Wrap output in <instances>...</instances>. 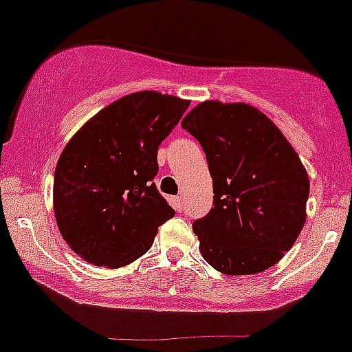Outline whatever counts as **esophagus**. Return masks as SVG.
Returning a JSON list of instances; mask_svg holds the SVG:
<instances>
[{"label": "esophagus", "instance_id": "34e87169", "mask_svg": "<svg viewBox=\"0 0 352 352\" xmlns=\"http://www.w3.org/2000/svg\"><path fill=\"white\" fill-rule=\"evenodd\" d=\"M172 205H173V208L177 210V212H182V210H184V199L180 198V196H175V198H172Z\"/></svg>", "mask_w": 352, "mask_h": 352}]
</instances>
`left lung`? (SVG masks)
I'll list each match as a JSON object with an SVG mask.
<instances>
[{
	"label": "left lung",
	"mask_w": 352,
	"mask_h": 352,
	"mask_svg": "<svg viewBox=\"0 0 352 352\" xmlns=\"http://www.w3.org/2000/svg\"><path fill=\"white\" fill-rule=\"evenodd\" d=\"M201 144L213 206L192 224L203 258L229 276L281 261L305 222L309 177L285 135L248 104L206 100L182 120Z\"/></svg>",
	"instance_id": "1"
}]
</instances>
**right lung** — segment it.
<instances>
[{
    "label": "right lung",
    "mask_w": 352,
    "mask_h": 352,
    "mask_svg": "<svg viewBox=\"0 0 352 352\" xmlns=\"http://www.w3.org/2000/svg\"><path fill=\"white\" fill-rule=\"evenodd\" d=\"M189 100L160 91L121 97L74 133L57 161L54 212L74 254L118 269L142 257L175 215L160 195L157 147Z\"/></svg>",
    "instance_id": "right-lung-1"
}]
</instances>
